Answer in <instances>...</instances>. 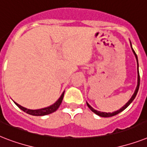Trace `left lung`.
Masks as SVG:
<instances>
[{
  "label": "left lung",
  "instance_id": "8db88e82",
  "mask_svg": "<svg viewBox=\"0 0 147 147\" xmlns=\"http://www.w3.org/2000/svg\"><path fill=\"white\" fill-rule=\"evenodd\" d=\"M132 50H133L134 51V53L135 55V57H136V58H137V68H138V60H137V55H136V53H135V51L133 49H132ZM139 87H140V74H139V70H138V82H137V88H136V90H135V92L134 93V95L132 96V97L131 98V99L127 102L125 104V105H124V106L122 107L121 109H119V110H118V111H115V112H112V113H106V112H101V111H96V110H95L94 109H92V107L90 106L88 103H86L87 104V106L89 107V109H90V110L92 111V112H94L95 114H96V115H98V116H100V117H104V118H109V117H111V116H114V115H118V113H120V112H121L122 111H124V109H126L127 107L130 104H131L132 102L134 101V99L135 98V97H136V96H137V92H138V90H139Z\"/></svg>",
  "mask_w": 147,
  "mask_h": 147
}]
</instances>
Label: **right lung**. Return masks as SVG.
I'll list each match as a JSON object with an SVG mask.
<instances>
[{"label": "right lung", "instance_id": "add662e5", "mask_svg": "<svg viewBox=\"0 0 147 147\" xmlns=\"http://www.w3.org/2000/svg\"><path fill=\"white\" fill-rule=\"evenodd\" d=\"M64 92L62 93V95L61 96V97L59 98V99L55 103L49 107H47V108H44V109H37V110H30V109H27L24 107L21 106V105H18L17 103L15 102L17 106L21 109V110H23V111H25L26 112L27 114H29V115H34V116H42V115H49V114L53 113L55 112L56 110H57L59 106L61 105L62 102V100H63V98H64Z\"/></svg>", "mask_w": 147, "mask_h": 147}]
</instances>
